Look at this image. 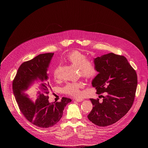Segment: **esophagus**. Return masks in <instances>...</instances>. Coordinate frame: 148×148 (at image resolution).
<instances>
[{
    "label": "esophagus",
    "instance_id": "esophagus-1",
    "mask_svg": "<svg viewBox=\"0 0 148 148\" xmlns=\"http://www.w3.org/2000/svg\"><path fill=\"white\" fill-rule=\"evenodd\" d=\"M74 99H75V101H76L77 102H81V101H83L82 98H74Z\"/></svg>",
    "mask_w": 148,
    "mask_h": 148
}]
</instances>
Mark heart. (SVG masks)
<instances>
[{
    "label": "heart",
    "mask_w": 148,
    "mask_h": 148,
    "mask_svg": "<svg viewBox=\"0 0 148 148\" xmlns=\"http://www.w3.org/2000/svg\"><path fill=\"white\" fill-rule=\"evenodd\" d=\"M66 60L74 67L79 69L81 75L86 78H92L97 74V69L95 63L87 60V57L79 51L75 50L70 53L66 57ZM60 66H57L53 70V76L56 81L60 79ZM84 86V84L78 82H69L62 88L64 93L73 96H78L80 94V89Z\"/></svg>",
    "instance_id": "obj_1"
}]
</instances>
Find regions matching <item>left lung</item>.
Segmentation results:
<instances>
[{
  "label": "left lung",
  "mask_w": 148,
  "mask_h": 148,
  "mask_svg": "<svg viewBox=\"0 0 148 148\" xmlns=\"http://www.w3.org/2000/svg\"><path fill=\"white\" fill-rule=\"evenodd\" d=\"M98 74L92 80L97 94L107 92L99 99L90 98L93 108L88 119L99 126L112 125L126 114L133 104L137 74L124 56L112 53L94 59Z\"/></svg>",
  "instance_id": "obj_1"
}]
</instances>
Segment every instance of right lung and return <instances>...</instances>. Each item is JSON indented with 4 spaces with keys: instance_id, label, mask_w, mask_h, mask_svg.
Here are the masks:
<instances>
[{
    "instance_id": "add662e5",
    "label": "right lung",
    "mask_w": 148,
    "mask_h": 148,
    "mask_svg": "<svg viewBox=\"0 0 148 148\" xmlns=\"http://www.w3.org/2000/svg\"><path fill=\"white\" fill-rule=\"evenodd\" d=\"M53 55L41 54L24 62L13 81V91L20 111L29 122L42 128L56 125L71 101L66 97L59 102L49 101L51 88L47 71Z\"/></svg>"
}]
</instances>
